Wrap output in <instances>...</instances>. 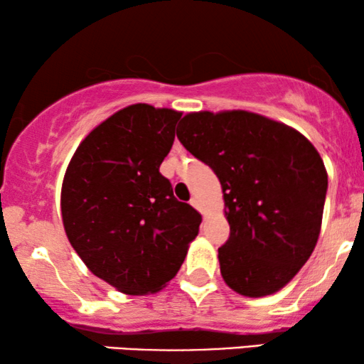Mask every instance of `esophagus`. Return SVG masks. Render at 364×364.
Here are the masks:
<instances>
[{
    "instance_id": "1",
    "label": "esophagus",
    "mask_w": 364,
    "mask_h": 364,
    "mask_svg": "<svg viewBox=\"0 0 364 364\" xmlns=\"http://www.w3.org/2000/svg\"><path fill=\"white\" fill-rule=\"evenodd\" d=\"M191 206H194L196 209H199V211H201V204H199V199L198 198H191Z\"/></svg>"
}]
</instances>
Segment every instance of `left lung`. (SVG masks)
Instances as JSON below:
<instances>
[{"instance_id":"8db88e82","label":"left lung","mask_w":364,"mask_h":364,"mask_svg":"<svg viewBox=\"0 0 364 364\" xmlns=\"http://www.w3.org/2000/svg\"><path fill=\"white\" fill-rule=\"evenodd\" d=\"M176 135L221 181L231 234L221 275L259 299L290 282L314 252L328 175L316 148L291 127L247 110L191 112Z\"/></svg>"}]
</instances>
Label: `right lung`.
Instances as JSON below:
<instances>
[{"instance_id": "1", "label": "right lung", "mask_w": 364, "mask_h": 364, "mask_svg": "<svg viewBox=\"0 0 364 364\" xmlns=\"http://www.w3.org/2000/svg\"><path fill=\"white\" fill-rule=\"evenodd\" d=\"M181 112L125 107L75 150L60 189L68 239L97 277L127 295L156 294L180 270L201 214L173 196L160 165Z\"/></svg>"}]
</instances>
